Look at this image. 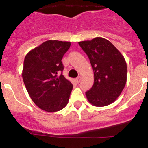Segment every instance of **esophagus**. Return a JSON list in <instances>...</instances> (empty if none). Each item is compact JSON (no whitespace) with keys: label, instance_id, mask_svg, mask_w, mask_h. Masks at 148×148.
I'll return each instance as SVG.
<instances>
[{"label":"esophagus","instance_id":"1","mask_svg":"<svg viewBox=\"0 0 148 148\" xmlns=\"http://www.w3.org/2000/svg\"><path fill=\"white\" fill-rule=\"evenodd\" d=\"M81 80H82V77H81V76H78V78H76V79H75V81H76V82L78 84L80 83Z\"/></svg>","mask_w":148,"mask_h":148}]
</instances>
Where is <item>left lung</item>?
Returning <instances> with one entry per match:
<instances>
[{"label":"left lung","instance_id":"8db88e82","mask_svg":"<svg viewBox=\"0 0 148 148\" xmlns=\"http://www.w3.org/2000/svg\"><path fill=\"white\" fill-rule=\"evenodd\" d=\"M90 59L94 84L86 92L89 102L104 107L114 102L125 88L127 64L124 56L108 40L97 37L78 42Z\"/></svg>","mask_w":148,"mask_h":148}]
</instances>
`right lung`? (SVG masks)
I'll return each mask as SVG.
<instances>
[{
    "mask_svg": "<svg viewBox=\"0 0 148 148\" xmlns=\"http://www.w3.org/2000/svg\"><path fill=\"white\" fill-rule=\"evenodd\" d=\"M70 45L68 41L47 40L24 58L23 83L33 102L46 112L61 110L69 101L73 84L58 74L64 70L61 60Z\"/></svg>",
    "mask_w": 148,
    "mask_h": 148,
    "instance_id": "1",
    "label": "right lung"
}]
</instances>
